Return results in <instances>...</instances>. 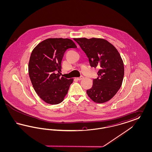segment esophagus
Listing matches in <instances>:
<instances>
[{
  "mask_svg": "<svg viewBox=\"0 0 152 152\" xmlns=\"http://www.w3.org/2000/svg\"><path fill=\"white\" fill-rule=\"evenodd\" d=\"M84 79V77L83 76H81L80 77H78V78H77V79L78 80H83Z\"/></svg>",
  "mask_w": 152,
  "mask_h": 152,
  "instance_id": "34e87169",
  "label": "esophagus"
}]
</instances>
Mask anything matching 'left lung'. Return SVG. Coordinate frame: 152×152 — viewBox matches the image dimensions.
<instances>
[{"label":"left lung","instance_id":"8db88e82","mask_svg":"<svg viewBox=\"0 0 152 152\" xmlns=\"http://www.w3.org/2000/svg\"><path fill=\"white\" fill-rule=\"evenodd\" d=\"M89 58L91 66L99 69L98 77L87 94L92 100L104 103L110 100L121 87L124 75L123 60L116 48L107 40L100 38H76Z\"/></svg>","mask_w":152,"mask_h":152}]
</instances>
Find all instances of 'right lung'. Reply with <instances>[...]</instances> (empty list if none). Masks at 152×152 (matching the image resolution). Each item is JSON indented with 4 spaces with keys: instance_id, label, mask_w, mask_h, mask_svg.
Listing matches in <instances>:
<instances>
[{
    "instance_id": "add662e5",
    "label": "right lung",
    "mask_w": 152,
    "mask_h": 152,
    "mask_svg": "<svg viewBox=\"0 0 152 152\" xmlns=\"http://www.w3.org/2000/svg\"><path fill=\"white\" fill-rule=\"evenodd\" d=\"M72 40L49 38L38 44L32 51L28 73L36 94L51 105L63 101L73 79L60 77L61 63L65 51L76 48Z\"/></svg>"
}]
</instances>
